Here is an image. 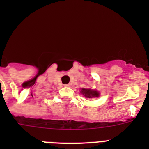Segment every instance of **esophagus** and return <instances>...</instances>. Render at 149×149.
Instances as JSON below:
<instances>
[{
    "label": "esophagus",
    "mask_w": 149,
    "mask_h": 149,
    "mask_svg": "<svg viewBox=\"0 0 149 149\" xmlns=\"http://www.w3.org/2000/svg\"><path fill=\"white\" fill-rule=\"evenodd\" d=\"M64 86H66V87H69V86H71V84H64Z\"/></svg>",
    "instance_id": "obj_1"
}]
</instances>
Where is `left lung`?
I'll list each match as a JSON object with an SVG mask.
<instances>
[{
  "instance_id": "1",
  "label": "left lung",
  "mask_w": 149,
  "mask_h": 149,
  "mask_svg": "<svg viewBox=\"0 0 149 149\" xmlns=\"http://www.w3.org/2000/svg\"><path fill=\"white\" fill-rule=\"evenodd\" d=\"M81 93L84 95L86 98H98L99 96V93L96 90L90 89H84L83 88L81 90Z\"/></svg>"
}]
</instances>
